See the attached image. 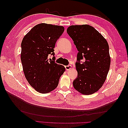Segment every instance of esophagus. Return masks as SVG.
Returning a JSON list of instances; mask_svg holds the SVG:
<instances>
[{"instance_id":"esophagus-1","label":"esophagus","mask_w":128,"mask_h":128,"mask_svg":"<svg viewBox=\"0 0 128 128\" xmlns=\"http://www.w3.org/2000/svg\"><path fill=\"white\" fill-rule=\"evenodd\" d=\"M65 68H66V69L67 70H70V69H71L72 68V66L71 65L66 66Z\"/></svg>"}]
</instances>
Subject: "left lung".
Instances as JSON below:
<instances>
[{
  "label": "left lung",
  "instance_id": "obj_1",
  "mask_svg": "<svg viewBox=\"0 0 128 128\" xmlns=\"http://www.w3.org/2000/svg\"><path fill=\"white\" fill-rule=\"evenodd\" d=\"M67 32L78 50L77 78L73 86L80 94L89 95L98 91L110 70V57L108 44L101 34L88 24L69 26ZM83 58L84 61L80 62Z\"/></svg>",
  "mask_w": 128,
  "mask_h": 128
}]
</instances>
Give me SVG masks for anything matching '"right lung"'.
Segmentation results:
<instances>
[{"mask_svg":"<svg viewBox=\"0 0 128 128\" xmlns=\"http://www.w3.org/2000/svg\"><path fill=\"white\" fill-rule=\"evenodd\" d=\"M64 30L62 26L40 24L34 26L22 40L23 70L30 86L41 94L54 90L65 71L64 66L48 59L49 54L54 56L56 43Z\"/></svg>","mask_w":128,"mask_h":128,"instance_id":"1","label":"right lung"}]
</instances>
